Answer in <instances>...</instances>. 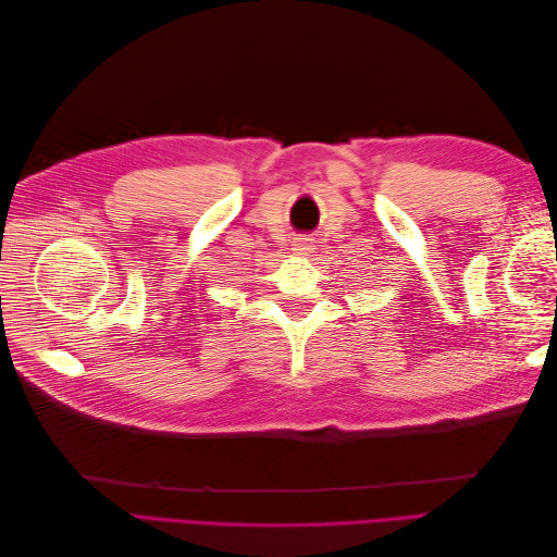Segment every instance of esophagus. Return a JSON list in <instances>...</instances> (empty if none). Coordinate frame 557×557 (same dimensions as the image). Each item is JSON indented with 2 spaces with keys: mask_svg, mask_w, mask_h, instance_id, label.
Wrapping results in <instances>:
<instances>
[{
  "mask_svg": "<svg viewBox=\"0 0 557 557\" xmlns=\"http://www.w3.org/2000/svg\"><path fill=\"white\" fill-rule=\"evenodd\" d=\"M295 250L301 252V256H305V252H311V250H313V244H311V239H297V242H295Z\"/></svg>",
  "mask_w": 557,
  "mask_h": 557,
  "instance_id": "obj_1",
  "label": "esophagus"
}]
</instances>
